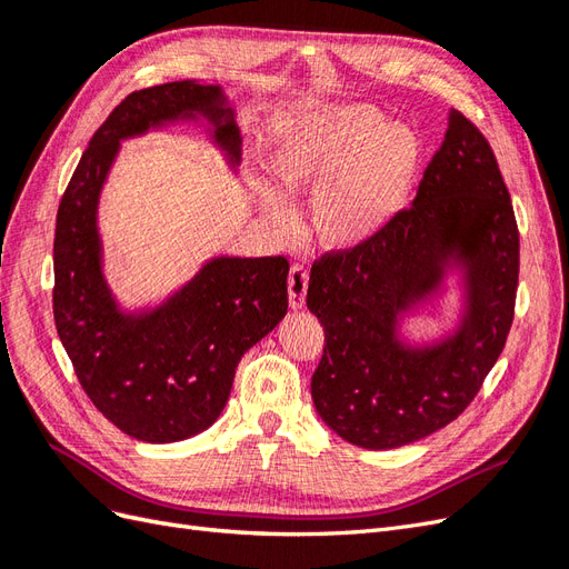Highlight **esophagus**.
Instances as JSON below:
<instances>
[{
    "label": "esophagus",
    "instance_id": "obj_1",
    "mask_svg": "<svg viewBox=\"0 0 569 569\" xmlns=\"http://www.w3.org/2000/svg\"><path fill=\"white\" fill-rule=\"evenodd\" d=\"M287 289H289V306L291 308H301L306 303V291H308V270L303 266H291L289 278H287Z\"/></svg>",
    "mask_w": 569,
    "mask_h": 569
}]
</instances>
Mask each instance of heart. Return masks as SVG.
I'll return each mask as SVG.
<instances>
[{
  "label": "heart",
  "instance_id": "1",
  "mask_svg": "<svg viewBox=\"0 0 569 569\" xmlns=\"http://www.w3.org/2000/svg\"><path fill=\"white\" fill-rule=\"evenodd\" d=\"M422 163V142L401 123L368 104L330 107L280 130L272 149L274 173L289 192H311L316 237L330 249L368 242L403 209ZM261 203L274 226L287 228L291 209L263 189Z\"/></svg>",
  "mask_w": 569,
  "mask_h": 569
}]
</instances>
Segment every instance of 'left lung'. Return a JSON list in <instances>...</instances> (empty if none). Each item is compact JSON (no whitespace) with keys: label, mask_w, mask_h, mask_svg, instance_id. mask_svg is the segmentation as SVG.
Here are the masks:
<instances>
[{"label":"left lung","mask_w":569,"mask_h":569,"mask_svg":"<svg viewBox=\"0 0 569 569\" xmlns=\"http://www.w3.org/2000/svg\"><path fill=\"white\" fill-rule=\"evenodd\" d=\"M458 260L469 306L453 338L410 350L395 322ZM520 232L491 144L451 109L418 197L368 242L325 251L306 306L325 327L311 393L320 418L349 443L396 449L453 422L501 356L515 318Z\"/></svg>","instance_id":"obj_1"}]
</instances>
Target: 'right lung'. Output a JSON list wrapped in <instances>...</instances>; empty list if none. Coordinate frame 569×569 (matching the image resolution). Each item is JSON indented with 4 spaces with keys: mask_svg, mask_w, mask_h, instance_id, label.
<instances>
[{
    "mask_svg": "<svg viewBox=\"0 0 569 569\" xmlns=\"http://www.w3.org/2000/svg\"><path fill=\"white\" fill-rule=\"evenodd\" d=\"M203 116L239 163V128L218 84H153L128 94L92 134L57 213L54 322L78 382L120 432L170 443L203 432L226 408L234 370L287 313L284 256L206 263L163 306L142 316L116 306L101 274L97 203L120 140Z\"/></svg>",
    "mask_w": 569,
    "mask_h": 569,
    "instance_id": "1",
    "label": "right lung"
}]
</instances>
